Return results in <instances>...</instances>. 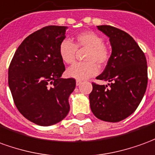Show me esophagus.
I'll use <instances>...</instances> for the list:
<instances>
[{"label":"esophagus","instance_id":"34e87169","mask_svg":"<svg viewBox=\"0 0 155 155\" xmlns=\"http://www.w3.org/2000/svg\"><path fill=\"white\" fill-rule=\"evenodd\" d=\"M82 83H83V82H82L81 80H77V81H76V85H77V86H79V85L82 84Z\"/></svg>","mask_w":155,"mask_h":155}]
</instances>
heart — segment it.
Returning a JSON list of instances; mask_svg holds the SVG:
<instances>
[{
	"mask_svg": "<svg viewBox=\"0 0 155 155\" xmlns=\"http://www.w3.org/2000/svg\"><path fill=\"white\" fill-rule=\"evenodd\" d=\"M87 48L84 60L87 62H78L71 66L67 70V74L70 78L78 80H84L96 75L98 67L104 66L109 58V52L104 45V39L94 31H87L76 36V41L65 38L60 42L58 51L63 62L67 64L74 62L77 49Z\"/></svg>",
	"mask_w": 155,
	"mask_h": 155,
	"instance_id": "obj_1",
	"label": "heart"
}]
</instances>
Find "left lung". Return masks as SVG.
<instances>
[{
	"label": "left lung",
	"mask_w": 155,
	"mask_h": 155,
	"mask_svg": "<svg viewBox=\"0 0 155 155\" xmlns=\"http://www.w3.org/2000/svg\"><path fill=\"white\" fill-rule=\"evenodd\" d=\"M97 28L109 38L112 53L104 71L96 78L108 83H93L90 107L97 118L116 123L132 114L143 99L148 83L147 61L129 34L107 25Z\"/></svg>",
	"instance_id": "8db88e82"
}]
</instances>
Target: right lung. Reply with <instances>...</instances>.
Masks as SVG:
<instances>
[{
  "instance_id": "add662e5",
  "label": "right lung",
  "mask_w": 155,
  "mask_h": 155,
  "mask_svg": "<svg viewBox=\"0 0 155 155\" xmlns=\"http://www.w3.org/2000/svg\"><path fill=\"white\" fill-rule=\"evenodd\" d=\"M68 27L49 26L21 43L8 70V84L20 113L40 126L56 124L68 115L73 78H61L65 71L59 44Z\"/></svg>"
}]
</instances>
